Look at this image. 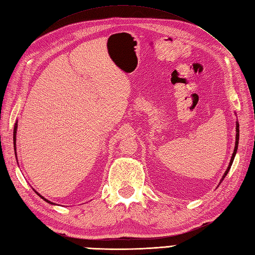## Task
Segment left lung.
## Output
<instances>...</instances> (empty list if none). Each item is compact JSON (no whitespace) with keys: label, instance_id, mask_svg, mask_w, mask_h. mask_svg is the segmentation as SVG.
<instances>
[{"label":"left lung","instance_id":"1","mask_svg":"<svg viewBox=\"0 0 255 255\" xmlns=\"http://www.w3.org/2000/svg\"><path fill=\"white\" fill-rule=\"evenodd\" d=\"M236 147H235V150H234V153H232V156H231V159H230V162H229V165H228V167H227V170H226V172L224 173V175H223V177H221V180H220V183L224 181V178L226 177V175L228 174V172H229V170H230V167H231V165H232V162H234V160H235V156H236V153H237V150H238V144H239V123L238 122H236ZM220 183H219V185H220Z\"/></svg>","mask_w":255,"mask_h":255}]
</instances>
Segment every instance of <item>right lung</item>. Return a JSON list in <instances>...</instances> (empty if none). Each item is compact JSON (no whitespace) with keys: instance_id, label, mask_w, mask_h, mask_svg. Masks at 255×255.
<instances>
[{"instance_id":"obj_1","label":"right lung","mask_w":255,"mask_h":255,"mask_svg":"<svg viewBox=\"0 0 255 255\" xmlns=\"http://www.w3.org/2000/svg\"><path fill=\"white\" fill-rule=\"evenodd\" d=\"M16 132H17V122L15 123V125H14V132H13V141H14V149H15V156H16V159H17V154H16ZM35 191V189H34ZM36 192V191H35ZM36 194L38 195V196H39L40 198H42L45 200V202H47L48 204H50V205H57V204H55V203H52V202H50V200H48L47 198H45L44 196H41V195L39 194V193H37L36 192Z\"/></svg>"}]
</instances>
